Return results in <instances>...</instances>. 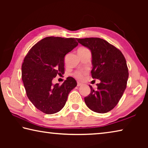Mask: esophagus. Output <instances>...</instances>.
Masks as SVG:
<instances>
[{"label": "esophagus", "mask_w": 148, "mask_h": 148, "mask_svg": "<svg viewBox=\"0 0 148 148\" xmlns=\"http://www.w3.org/2000/svg\"><path fill=\"white\" fill-rule=\"evenodd\" d=\"M82 86V84L79 83V82H77V87H79V86Z\"/></svg>", "instance_id": "34e87169"}]
</instances>
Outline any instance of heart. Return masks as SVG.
Returning <instances> with one entry per match:
<instances>
[{
	"mask_svg": "<svg viewBox=\"0 0 148 148\" xmlns=\"http://www.w3.org/2000/svg\"><path fill=\"white\" fill-rule=\"evenodd\" d=\"M87 49L86 48V47H79L77 50V51H85V50H87ZM87 74L86 71H76L74 73V77H76L77 79H78L79 80H82L83 79L86 75Z\"/></svg>",
	"mask_w": 148,
	"mask_h": 148,
	"instance_id": "obj_1",
	"label": "heart"
}]
</instances>
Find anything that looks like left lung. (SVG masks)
Instances as JSON below:
<instances>
[{
    "instance_id": "1",
    "label": "left lung",
    "mask_w": 148,
    "mask_h": 148,
    "mask_svg": "<svg viewBox=\"0 0 148 148\" xmlns=\"http://www.w3.org/2000/svg\"><path fill=\"white\" fill-rule=\"evenodd\" d=\"M78 43L91 51V76L99 79L97 89L91 86V92L85 97L87 106L100 114L110 112L118 103L127 87L128 68L119 49L100 38H77Z\"/></svg>"
}]
</instances>
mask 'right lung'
<instances>
[{"mask_svg": "<svg viewBox=\"0 0 148 148\" xmlns=\"http://www.w3.org/2000/svg\"><path fill=\"white\" fill-rule=\"evenodd\" d=\"M78 43L74 38L49 36L29 50L21 66V77L27 96L32 104L44 114H53L64 106L69 92L77 86L68 77L61 86L53 85L57 75L64 73V56Z\"/></svg>", "mask_w": 148, "mask_h": 148, "instance_id": "right-lung-1", "label": "right lung"}]
</instances>
